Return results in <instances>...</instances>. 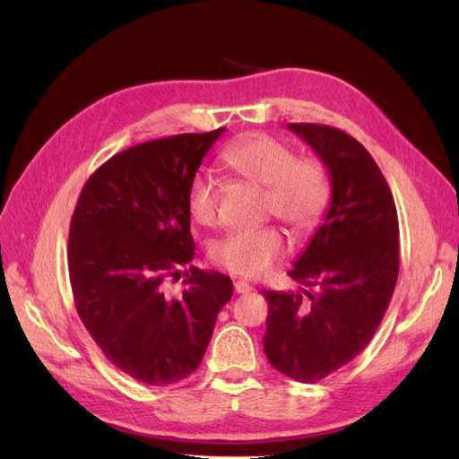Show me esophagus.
<instances>
[{
  "label": "esophagus",
  "instance_id": "obj_1",
  "mask_svg": "<svg viewBox=\"0 0 459 459\" xmlns=\"http://www.w3.org/2000/svg\"><path fill=\"white\" fill-rule=\"evenodd\" d=\"M233 287H235V293H238V295H247V293H251V290H253V285H248L247 281H235Z\"/></svg>",
  "mask_w": 459,
  "mask_h": 459
}]
</instances>
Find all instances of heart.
Instances as JSON below:
<instances>
[{"instance_id": "obj_1", "label": "heart", "mask_w": 459, "mask_h": 459, "mask_svg": "<svg viewBox=\"0 0 459 459\" xmlns=\"http://www.w3.org/2000/svg\"><path fill=\"white\" fill-rule=\"evenodd\" d=\"M226 169L241 182L264 189V212L275 216L293 233H308L325 211L329 178L316 159H297L293 147L270 135H256L221 152ZM218 182L197 174L187 187V212L201 226H214L218 218ZM285 253L280 230H238L220 238L211 256L218 266L241 277H256L270 270Z\"/></svg>"}]
</instances>
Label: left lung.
<instances>
[{"instance_id":"1","label":"left lung","mask_w":459,"mask_h":459,"mask_svg":"<svg viewBox=\"0 0 459 459\" xmlns=\"http://www.w3.org/2000/svg\"><path fill=\"white\" fill-rule=\"evenodd\" d=\"M329 172L322 226L289 275L300 290H264V352L299 383L349 364L377 331L398 280V216L393 193L368 149L342 130L287 124Z\"/></svg>"}]
</instances>
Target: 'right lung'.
I'll return each mask as SVG.
<instances>
[{
  "label": "right lung",
  "instance_id": "1",
  "mask_svg": "<svg viewBox=\"0 0 459 459\" xmlns=\"http://www.w3.org/2000/svg\"><path fill=\"white\" fill-rule=\"evenodd\" d=\"M226 128L134 145L82 189L68 235V275L90 335L130 377L164 386L195 371L233 295L220 272L189 266L178 299L162 283L195 255L187 187Z\"/></svg>",
  "mask_w": 459,
  "mask_h": 459
}]
</instances>
